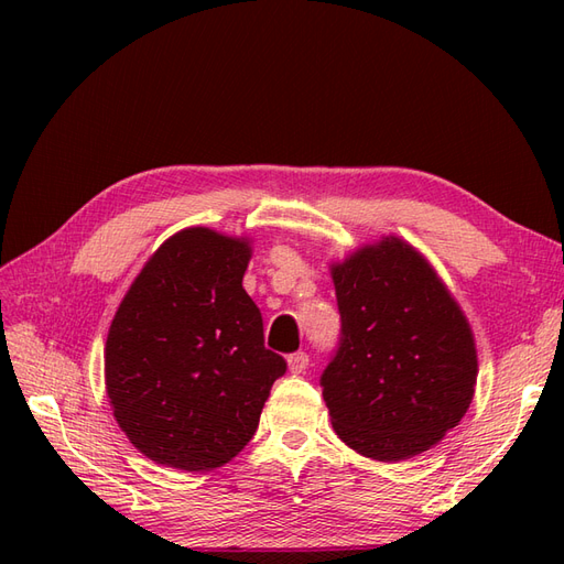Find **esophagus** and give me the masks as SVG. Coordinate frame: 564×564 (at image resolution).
Wrapping results in <instances>:
<instances>
[{
  "instance_id": "obj_1",
  "label": "esophagus",
  "mask_w": 564,
  "mask_h": 564,
  "mask_svg": "<svg viewBox=\"0 0 564 564\" xmlns=\"http://www.w3.org/2000/svg\"><path fill=\"white\" fill-rule=\"evenodd\" d=\"M308 362H311V357H308V352H303V350L286 357V365H289V371H292V373H303L305 369H308Z\"/></svg>"
}]
</instances>
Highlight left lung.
I'll return each mask as SVG.
<instances>
[{"label":"left lung","mask_w":564,"mask_h":564,"mask_svg":"<svg viewBox=\"0 0 564 564\" xmlns=\"http://www.w3.org/2000/svg\"><path fill=\"white\" fill-rule=\"evenodd\" d=\"M340 344L322 373L336 435L377 460L429 452L477 381L470 324L435 268L395 235L332 263Z\"/></svg>","instance_id":"1"}]
</instances>
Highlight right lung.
<instances>
[{"instance_id":"right-lung-1","label":"right lung","mask_w":564,"mask_h":564,"mask_svg":"<svg viewBox=\"0 0 564 564\" xmlns=\"http://www.w3.org/2000/svg\"><path fill=\"white\" fill-rule=\"evenodd\" d=\"M249 237L185 228L150 256L112 317L106 390L119 429L155 464L214 470L259 429L284 357L242 278Z\"/></svg>"}]
</instances>
